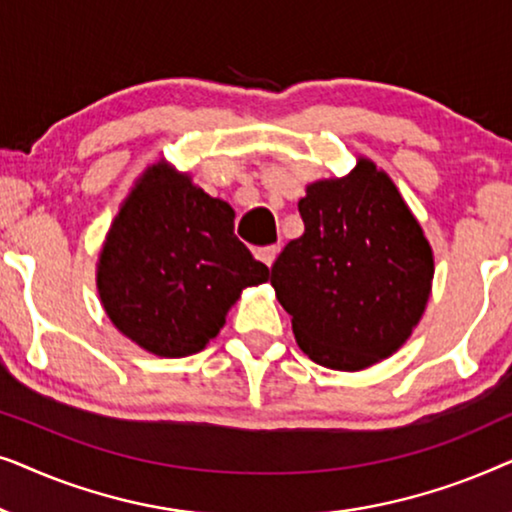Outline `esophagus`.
Masks as SVG:
<instances>
[{"label":"esophagus","mask_w":512,"mask_h":512,"mask_svg":"<svg viewBox=\"0 0 512 512\" xmlns=\"http://www.w3.org/2000/svg\"><path fill=\"white\" fill-rule=\"evenodd\" d=\"M254 254H256L258 261H263L270 268L272 261H275L277 254H279V247H277V244H270V247H258Z\"/></svg>","instance_id":"esophagus-1"}]
</instances>
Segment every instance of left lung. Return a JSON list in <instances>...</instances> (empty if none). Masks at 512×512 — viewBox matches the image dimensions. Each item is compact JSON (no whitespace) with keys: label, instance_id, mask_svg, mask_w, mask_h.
<instances>
[{"label":"left lung","instance_id":"1","mask_svg":"<svg viewBox=\"0 0 512 512\" xmlns=\"http://www.w3.org/2000/svg\"><path fill=\"white\" fill-rule=\"evenodd\" d=\"M305 233L270 268L298 347L319 366L361 370L387 359L422 317L433 279L426 237L370 160L307 186Z\"/></svg>","mask_w":512,"mask_h":512}]
</instances>
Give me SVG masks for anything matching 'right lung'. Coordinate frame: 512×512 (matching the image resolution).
Wrapping results in <instances>:
<instances>
[{
  "label": "right lung",
  "instance_id": "right-lung-1",
  "mask_svg": "<svg viewBox=\"0 0 512 512\" xmlns=\"http://www.w3.org/2000/svg\"><path fill=\"white\" fill-rule=\"evenodd\" d=\"M233 216L186 174L151 167L118 212L97 270L118 331L165 359L216 338L244 286L270 279L268 265L235 237Z\"/></svg>",
  "mask_w": 512,
  "mask_h": 512
}]
</instances>
